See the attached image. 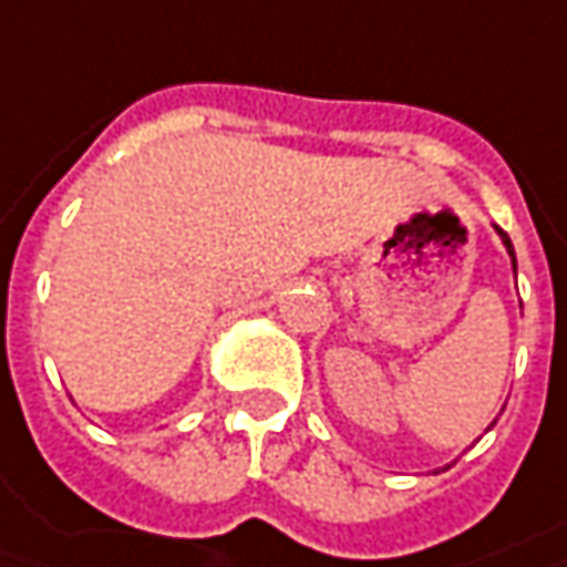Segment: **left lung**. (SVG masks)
Masks as SVG:
<instances>
[{"mask_svg": "<svg viewBox=\"0 0 567 567\" xmlns=\"http://www.w3.org/2000/svg\"><path fill=\"white\" fill-rule=\"evenodd\" d=\"M496 235H498V238H502V245H505V250H508V257H512V269H515V272H517L515 247H512V241H508V235H505V231H502V228H498V225H496Z\"/></svg>", "mask_w": 567, "mask_h": 567, "instance_id": "8db88e82", "label": "left lung"}]
</instances>
